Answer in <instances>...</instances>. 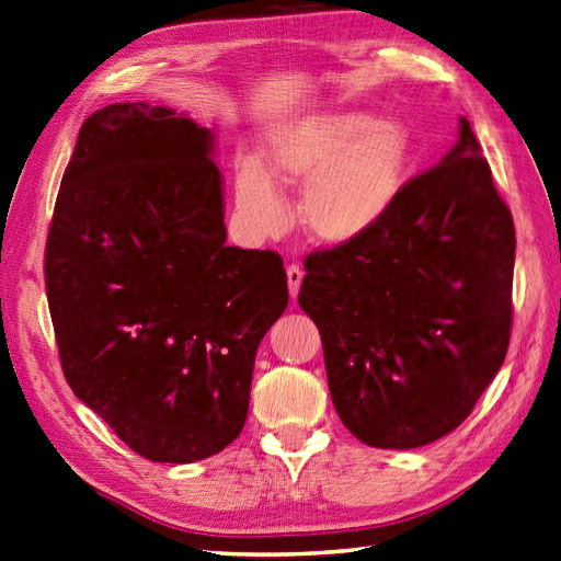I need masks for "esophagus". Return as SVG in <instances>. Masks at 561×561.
Listing matches in <instances>:
<instances>
[{
	"label": "esophagus",
	"mask_w": 561,
	"mask_h": 561,
	"mask_svg": "<svg viewBox=\"0 0 561 561\" xmlns=\"http://www.w3.org/2000/svg\"><path fill=\"white\" fill-rule=\"evenodd\" d=\"M286 279H289L291 298H296L298 291H300V284H302V270L298 265H289V267H286Z\"/></svg>",
	"instance_id": "1"
}]
</instances>
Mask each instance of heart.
<instances>
[{
    "mask_svg": "<svg viewBox=\"0 0 561 561\" xmlns=\"http://www.w3.org/2000/svg\"><path fill=\"white\" fill-rule=\"evenodd\" d=\"M411 162L413 140L402 122L369 112H322L272 134L265 167H239L234 197L255 230L277 232L289 211L274 181L306 182L298 204L302 230L319 244L345 247L386 220Z\"/></svg>",
    "mask_w": 561,
    "mask_h": 561,
    "instance_id": "b5f03b06",
    "label": "heart"
}]
</instances>
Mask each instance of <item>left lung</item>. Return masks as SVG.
<instances>
[{
    "label": "left lung",
    "mask_w": 561,
    "mask_h": 561,
    "mask_svg": "<svg viewBox=\"0 0 561 561\" xmlns=\"http://www.w3.org/2000/svg\"><path fill=\"white\" fill-rule=\"evenodd\" d=\"M515 222L472 126L411 179L380 226L306 259L298 302L322 335L333 407L359 442L449 435L503 366Z\"/></svg>",
    "instance_id": "8db88e82"
}]
</instances>
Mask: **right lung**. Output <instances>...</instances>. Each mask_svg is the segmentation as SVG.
I'll list each match as a JSON object with an SVG mask.
<instances>
[{
	"label": "right lung",
	"mask_w": 561,
	"mask_h": 561,
	"mask_svg": "<svg viewBox=\"0 0 561 561\" xmlns=\"http://www.w3.org/2000/svg\"><path fill=\"white\" fill-rule=\"evenodd\" d=\"M214 131L115 103L82 124L46 239L68 386L131 449L195 462L239 437L255 350L289 302L279 253L228 247Z\"/></svg>",
	"instance_id": "1"
}]
</instances>
